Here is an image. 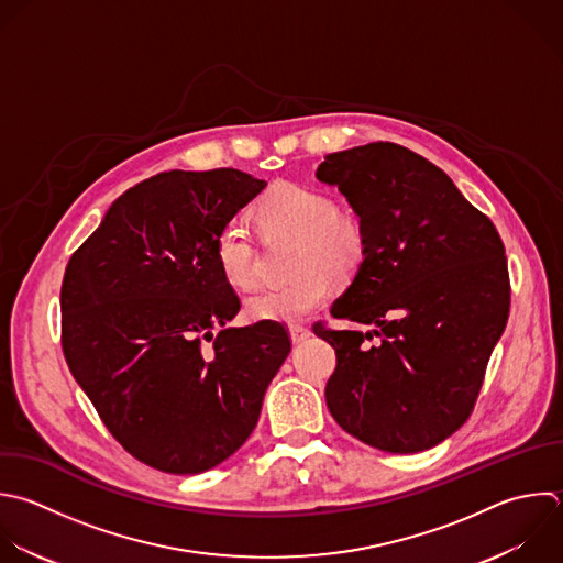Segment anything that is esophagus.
Returning a JSON list of instances; mask_svg holds the SVG:
<instances>
[{
  "label": "esophagus",
  "instance_id": "esophagus-1",
  "mask_svg": "<svg viewBox=\"0 0 563 563\" xmlns=\"http://www.w3.org/2000/svg\"><path fill=\"white\" fill-rule=\"evenodd\" d=\"M310 330L306 328V325H290V339H292V343H303V341H308L310 339Z\"/></svg>",
  "mask_w": 563,
  "mask_h": 563
}]
</instances>
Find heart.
Here are the masks:
<instances>
[{"label":"heart","mask_w":563,"mask_h":563,"mask_svg":"<svg viewBox=\"0 0 563 563\" xmlns=\"http://www.w3.org/2000/svg\"><path fill=\"white\" fill-rule=\"evenodd\" d=\"M266 238H292L288 282L262 288L246 299V312L260 321H299L325 303L334 279L352 277L365 262L369 233L363 218L334 207L317 189L277 185L255 207ZM216 260L224 279L242 290L257 284V249L244 220L231 218L218 231Z\"/></svg>","instance_id":"1"}]
</instances>
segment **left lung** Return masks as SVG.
<instances>
[{"label": "left lung", "instance_id": "1", "mask_svg": "<svg viewBox=\"0 0 563 563\" xmlns=\"http://www.w3.org/2000/svg\"><path fill=\"white\" fill-rule=\"evenodd\" d=\"M317 178L339 187L369 233L367 257L330 312L376 328H312L336 352L328 409L380 451L431 449L471 416L506 328L499 233L442 169L396 143L330 154ZM372 333L379 343L367 346Z\"/></svg>", "mask_w": 563, "mask_h": 563}]
</instances>
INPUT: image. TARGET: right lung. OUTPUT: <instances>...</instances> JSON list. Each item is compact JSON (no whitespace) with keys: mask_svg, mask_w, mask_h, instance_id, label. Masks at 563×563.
I'll return each instance as SVG.
<instances>
[{"mask_svg":"<svg viewBox=\"0 0 563 563\" xmlns=\"http://www.w3.org/2000/svg\"><path fill=\"white\" fill-rule=\"evenodd\" d=\"M264 187L231 167L163 172L117 198L66 266L68 367L108 431L158 471L233 455L290 352L279 321L227 325L240 297L216 260L218 231Z\"/></svg>","mask_w":563,"mask_h":563,"instance_id":"1","label":"right lung"}]
</instances>
